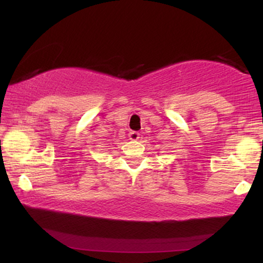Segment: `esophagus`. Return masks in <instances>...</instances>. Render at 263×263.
<instances>
[{"label": "esophagus", "instance_id": "34e87169", "mask_svg": "<svg viewBox=\"0 0 263 263\" xmlns=\"http://www.w3.org/2000/svg\"><path fill=\"white\" fill-rule=\"evenodd\" d=\"M128 136H129V139L133 140V141H136V140H139V138H140V134H139L138 132L132 130V132H129Z\"/></svg>", "mask_w": 263, "mask_h": 263}]
</instances>
